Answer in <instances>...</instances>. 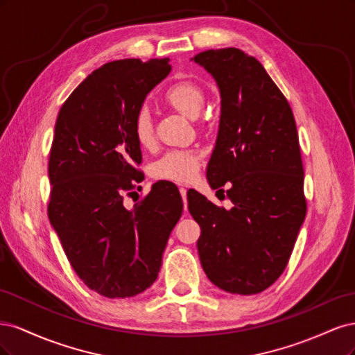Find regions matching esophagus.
Listing matches in <instances>:
<instances>
[{"label":"esophagus","mask_w":355,"mask_h":355,"mask_svg":"<svg viewBox=\"0 0 355 355\" xmlns=\"http://www.w3.org/2000/svg\"><path fill=\"white\" fill-rule=\"evenodd\" d=\"M179 191H180V196H182V198H184V202H185V206H187V188H184V187H180L179 188Z\"/></svg>","instance_id":"34e87169"}]
</instances>
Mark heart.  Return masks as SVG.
Masks as SVG:
<instances>
[{"label": "heart", "instance_id": "obj_1", "mask_svg": "<svg viewBox=\"0 0 355 355\" xmlns=\"http://www.w3.org/2000/svg\"><path fill=\"white\" fill-rule=\"evenodd\" d=\"M166 101L175 110L189 118H197L204 105V92L196 83L180 81L170 85L166 92ZM133 135L136 142L142 148L154 145L153 114L148 106H142L135 115ZM200 167V155L191 149H173L168 151L153 166V175L158 179L188 182L197 175Z\"/></svg>", "mask_w": 355, "mask_h": 355}]
</instances>
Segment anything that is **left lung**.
<instances>
[{
	"mask_svg": "<svg viewBox=\"0 0 355 355\" xmlns=\"http://www.w3.org/2000/svg\"><path fill=\"white\" fill-rule=\"evenodd\" d=\"M191 60L220 93L207 180L213 189L230 182L232 202L227 210L188 192L189 213L201 228V266L225 292L261 293L283 274L306 214L295 116L261 62L240 49L201 51Z\"/></svg>",
	"mask_w": 355,
	"mask_h": 355,
	"instance_id": "8db88e82",
	"label": "left lung"
}]
</instances>
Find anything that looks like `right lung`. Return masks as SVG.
Wrapping results in <instances>:
<instances>
[{"mask_svg": "<svg viewBox=\"0 0 355 355\" xmlns=\"http://www.w3.org/2000/svg\"><path fill=\"white\" fill-rule=\"evenodd\" d=\"M170 71L168 58L105 63L71 93L56 120L49 219L73 271L106 297L136 296L157 280L184 210L170 182H157L133 209L123 204V191L141 176L135 115Z\"/></svg>", "mask_w": 355, "mask_h": 355, "instance_id": "right-lung-1", "label": "right lung"}]
</instances>
